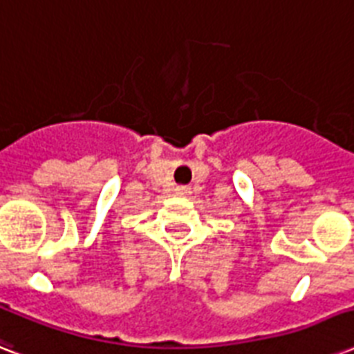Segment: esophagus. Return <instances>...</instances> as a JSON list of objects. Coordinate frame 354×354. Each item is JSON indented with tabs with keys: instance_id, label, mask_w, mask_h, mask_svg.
I'll return each instance as SVG.
<instances>
[{
	"instance_id": "1",
	"label": "esophagus",
	"mask_w": 354,
	"mask_h": 354,
	"mask_svg": "<svg viewBox=\"0 0 354 354\" xmlns=\"http://www.w3.org/2000/svg\"><path fill=\"white\" fill-rule=\"evenodd\" d=\"M174 193H176L178 196H187V194L191 193V189H189L187 185H178V187L174 189Z\"/></svg>"
}]
</instances>
